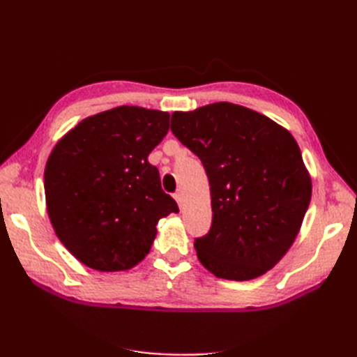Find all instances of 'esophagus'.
<instances>
[{"label": "esophagus", "instance_id": "1", "mask_svg": "<svg viewBox=\"0 0 357 357\" xmlns=\"http://www.w3.org/2000/svg\"><path fill=\"white\" fill-rule=\"evenodd\" d=\"M174 200H176V203H178V206H179V208H183V204H184V197H183V193H181V192H176V193H174Z\"/></svg>", "mask_w": 357, "mask_h": 357}]
</instances>
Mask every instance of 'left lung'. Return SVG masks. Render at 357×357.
Masks as SVG:
<instances>
[{
    "mask_svg": "<svg viewBox=\"0 0 357 357\" xmlns=\"http://www.w3.org/2000/svg\"><path fill=\"white\" fill-rule=\"evenodd\" d=\"M172 132L206 170L213 225L195 239L200 263L227 280H252L298 236L312 178L289 130L250 108L215 102L172 114Z\"/></svg>",
    "mask_w": 357,
    "mask_h": 357,
    "instance_id": "obj_1",
    "label": "left lung"
}]
</instances>
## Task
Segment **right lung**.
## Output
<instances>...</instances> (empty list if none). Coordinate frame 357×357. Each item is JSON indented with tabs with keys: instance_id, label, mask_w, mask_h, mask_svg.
Wrapping results in <instances>:
<instances>
[{
	"instance_id": "obj_1",
	"label": "right lung",
	"mask_w": 357,
	"mask_h": 357,
	"mask_svg": "<svg viewBox=\"0 0 357 357\" xmlns=\"http://www.w3.org/2000/svg\"><path fill=\"white\" fill-rule=\"evenodd\" d=\"M168 128L167 112L121 105L84 118L53 146L47 213L58 239L88 268L132 269L149 253L157 222L179 211L148 162Z\"/></svg>"
}]
</instances>
